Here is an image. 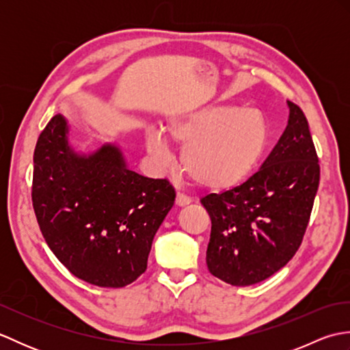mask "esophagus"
I'll return each mask as SVG.
<instances>
[{
	"instance_id": "1",
	"label": "esophagus",
	"mask_w": 350,
	"mask_h": 350,
	"mask_svg": "<svg viewBox=\"0 0 350 350\" xmlns=\"http://www.w3.org/2000/svg\"><path fill=\"white\" fill-rule=\"evenodd\" d=\"M191 203V198L188 197V196H185L183 192H177V196H176V204L177 206H187V204H189Z\"/></svg>"
}]
</instances>
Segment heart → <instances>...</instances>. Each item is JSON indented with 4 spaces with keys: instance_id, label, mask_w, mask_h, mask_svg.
<instances>
[{
    "instance_id": "heart-1",
    "label": "heart",
    "mask_w": 350,
    "mask_h": 350,
    "mask_svg": "<svg viewBox=\"0 0 350 350\" xmlns=\"http://www.w3.org/2000/svg\"><path fill=\"white\" fill-rule=\"evenodd\" d=\"M167 138L182 148V167L196 185L224 191L242 183L257 168L267 150L271 126L258 109L207 105L173 116ZM147 150L154 159L167 162V144L159 133H148Z\"/></svg>"
}]
</instances>
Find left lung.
I'll return each instance as SVG.
<instances>
[{
    "mask_svg": "<svg viewBox=\"0 0 350 350\" xmlns=\"http://www.w3.org/2000/svg\"><path fill=\"white\" fill-rule=\"evenodd\" d=\"M287 105V128L257 173L239 187L202 198L212 221L207 267L232 286L256 284L286 266L313 211L319 158L302 109L290 100Z\"/></svg>",
    "mask_w": 350,
    "mask_h": 350,
    "instance_id": "8db88e82",
    "label": "left lung"
}]
</instances>
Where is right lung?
Here are the masks:
<instances>
[{"label": "right lung", "instance_id": "1", "mask_svg": "<svg viewBox=\"0 0 350 350\" xmlns=\"http://www.w3.org/2000/svg\"><path fill=\"white\" fill-rule=\"evenodd\" d=\"M174 198L167 179L129 170L116 146L73 152L60 114L37 139L31 200L40 232L69 272L93 286L124 287L144 273Z\"/></svg>", "mask_w": 350, "mask_h": 350}]
</instances>
